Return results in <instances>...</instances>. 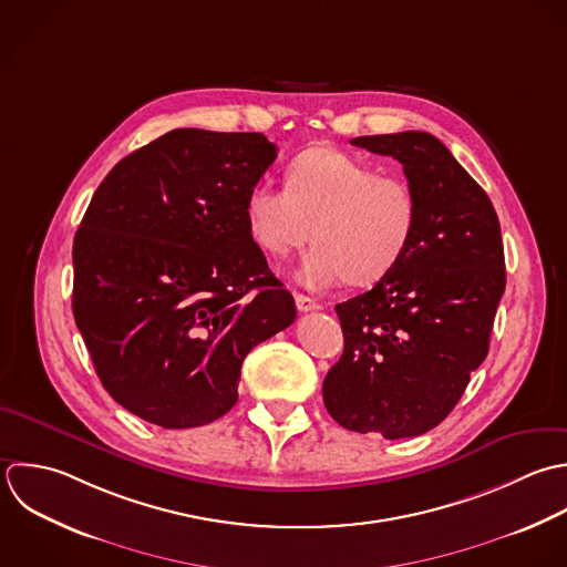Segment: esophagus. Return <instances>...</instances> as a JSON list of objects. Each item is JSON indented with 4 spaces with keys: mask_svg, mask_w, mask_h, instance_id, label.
Masks as SVG:
<instances>
[{
    "mask_svg": "<svg viewBox=\"0 0 567 567\" xmlns=\"http://www.w3.org/2000/svg\"><path fill=\"white\" fill-rule=\"evenodd\" d=\"M296 305H298V309L300 311H318L322 305L316 300V298H311V296H307V293H296Z\"/></svg>",
    "mask_w": 567,
    "mask_h": 567,
    "instance_id": "obj_1",
    "label": "esophagus"
}]
</instances>
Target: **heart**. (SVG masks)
I'll use <instances>...</instances> for the list:
<instances>
[{"mask_svg": "<svg viewBox=\"0 0 567 567\" xmlns=\"http://www.w3.org/2000/svg\"><path fill=\"white\" fill-rule=\"evenodd\" d=\"M411 185L336 147L300 152L285 187L258 183L245 203L251 240L269 256H287L311 238L296 278L313 289L349 278L369 287L389 276L409 251L417 229Z\"/></svg>", "mask_w": 567, "mask_h": 567, "instance_id": "obj_1", "label": "heart"}]
</instances>
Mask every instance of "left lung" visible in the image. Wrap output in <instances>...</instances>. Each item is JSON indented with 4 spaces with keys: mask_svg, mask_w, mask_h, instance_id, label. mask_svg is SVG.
I'll return each instance as SVG.
<instances>
[{
    "mask_svg": "<svg viewBox=\"0 0 567 567\" xmlns=\"http://www.w3.org/2000/svg\"><path fill=\"white\" fill-rule=\"evenodd\" d=\"M404 165L417 229L398 267L336 313L344 351L322 384L329 415L355 433L417 437L455 409L486 360L506 289L497 212L429 132L351 138Z\"/></svg>",
    "mask_w": 567,
    "mask_h": 567,
    "instance_id": "8db88e82",
    "label": "left lung"
}]
</instances>
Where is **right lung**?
<instances>
[{"label": "right lung", "instance_id": "right-lung-1", "mask_svg": "<svg viewBox=\"0 0 567 567\" xmlns=\"http://www.w3.org/2000/svg\"><path fill=\"white\" fill-rule=\"evenodd\" d=\"M274 158L265 134L181 127L96 187L72 245V313L132 415L163 429L223 417L245 355L296 320L245 220Z\"/></svg>", "mask_w": 567, "mask_h": 567}]
</instances>
